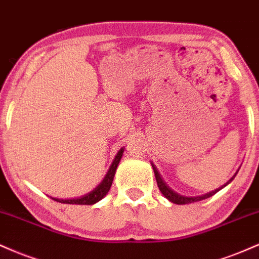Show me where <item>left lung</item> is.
Instances as JSON below:
<instances>
[{
  "mask_svg": "<svg viewBox=\"0 0 259 259\" xmlns=\"http://www.w3.org/2000/svg\"><path fill=\"white\" fill-rule=\"evenodd\" d=\"M151 166H153V169H154V173H155V178H156V182H157V185H159L160 191L163 194V196H165L167 200H169V201L173 202V203H177V205H187V203L197 202V201H201V200L207 199V197H211L212 195H214L215 193H218V191H220L221 189H223L224 187H227V185L229 184L234 178H235L236 173H238V172H236L235 175H234L233 177L230 178L226 184L222 185L221 188H217V189L209 191V193H207V194H203V195H200V196H183V195H179V194L176 193V191H173L171 188L167 187L165 182H163V179L161 178L160 173H159V171H157V168L155 167L154 163H151ZM238 171H239V169H238Z\"/></svg>",
  "mask_w": 259,
  "mask_h": 259,
  "instance_id": "left-lung-1",
  "label": "left lung"
}]
</instances>
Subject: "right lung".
I'll list each match as a JSON object with an SVG mask.
<instances>
[{"label": "right lung", "mask_w": 259, "mask_h": 259, "mask_svg": "<svg viewBox=\"0 0 259 259\" xmlns=\"http://www.w3.org/2000/svg\"><path fill=\"white\" fill-rule=\"evenodd\" d=\"M122 155H123V148H121L120 150H118V153L116 154V156H115L114 161H112L110 168H109V171L106 173L104 179H103V181L100 182V183L97 185L92 191H90V193L86 194V195L75 197V199H65V200L57 199V197H52V199L57 202L69 203V205H93V203L100 201V200L108 194V191L110 190L112 181H114L115 172H116L118 162H120Z\"/></svg>", "instance_id": "right-lung-1"}]
</instances>
